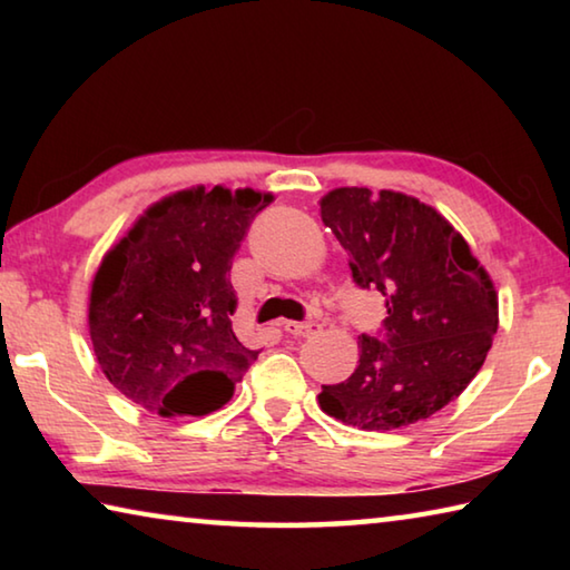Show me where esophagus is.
Masks as SVG:
<instances>
[{"instance_id": "obj_1", "label": "esophagus", "mask_w": 570, "mask_h": 570, "mask_svg": "<svg viewBox=\"0 0 570 570\" xmlns=\"http://www.w3.org/2000/svg\"><path fill=\"white\" fill-rule=\"evenodd\" d=\"M282 330L294 336H314L322 332V324L316 322H282Z\"/></svg>"}]
</instances>
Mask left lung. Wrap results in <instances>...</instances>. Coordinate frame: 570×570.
Here are the masks:
<instances>
[{"mask_svg":"<svg viewBox=\"0 0 570 570\" xmlns=\"http://www.w3.org/2000/svg\"><path fill=\"white\" fill-rule=\"evenodd\" d=\"M320 206L354 282L387 298V340L362 336L352 377L324 384L320 407L366 432L428 420L460 397L493 346V278L445 216L400 190L334 188Z\"/></svg>","mask_w":570,"mask_h":570,"instance_id":"left-lung-1","label":"left lung"}]
</instances>
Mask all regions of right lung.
<instances>
[{"mask_svg":"<svg viewBox=\"0 0 570 570\" xmlns=\"http://www.w3.org/2000/svg\"><path fill=\"white\" fill-rule=\"evenodd\" d=\"M254 188L196 186L156 200L102 256L88 324L100 370L160 417H204L234 397L256 360L236 340L230 262L272 204Z\"/></svg>","mask_w":570,"mask_h":570,"instance_id":"right-lung-1","label":"right lung"}]
</instances>
